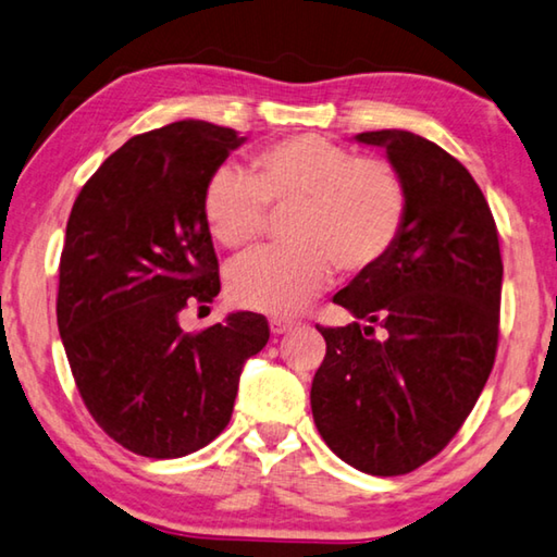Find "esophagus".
Returning a JSON list of instances; mask_svg holds the SVG:
<instances>
[{"label": "esophagus", "mask_w": 557, "mask_h": 557, "mask_svg": "<svg viewBox=\"0 0 557 557\" xmlns=\"http://www.w3.org/2000/svg\"><path fill=\"white\" fill-rule=\"evenodd\" d=\"M296 325H298L296 320H286V318H271L269 320V327H271L273 335H284V333H288V330H294Z\"/></svg>", "instance_id": "obj_1"}]
</instances>
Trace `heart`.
Segmentation results:
<instances>
[{"mask_svg":"<svg viewBox=\"0 0 557 557\" xmlns=\"http://www.w3.org/2000/svg\"><path fill=\"white\" fill-rule=\"evenodd\" d=\"M286 251H253L227 273L234 306L296 315L339 271L357 276L384 263L401 239L408 193L392 163L357 156L318 134L263 146L249 175L218 169L202 193L205 224L227 249H247L267 230L269 210H290Z\"/></svg>","mask_w":557,"mask_h":557,"instance_id":"heart-1","label":"heart"}]
</instances>
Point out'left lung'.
<instances>
[{
    "instance_id": "1",
    "label": "left lung",
    "mask_w": 557,
    "mask_h": 557,
    "mask_svg": "<svg viewBox=\"0 0 557 557\" xmlns=\"http://www.w3.org/2000/svg\"><path fill=\"white\" fill-rule=\"evenodd\" d=\"M357 141L384 146L408 212L386 261L333 298L367 325H318L327 352L310 406L339 460L396 476L433 460L480 398L499 343L504 263L490 205L455 156L401 129Z\"/></svg>"
}]
</instances>
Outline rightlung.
Listing matches in <instances>:
<instances>
[{"label": "right lung", "instance_id": "1", "mask_svg": "<svg viewBox=\"0 0 557 557\" xmlns=\"http://www.w3.org/2000/svg\"><path fill=\"white\" fill-rule=\"evenodd\" d=\"M244 141L183 120L136 134L83 185L58 269V333L95 423L136 455L173 460L227 428L242 367L269 343L257 313L185 333L220 294L202 214L210 175Z\"/></svg>", "mask_w": 557, "mask_h": 557}]
</instances>
